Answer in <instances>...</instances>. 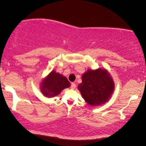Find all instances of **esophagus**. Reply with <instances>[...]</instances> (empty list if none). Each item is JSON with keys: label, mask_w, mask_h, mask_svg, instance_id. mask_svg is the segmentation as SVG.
Returning <instances> with one entry per match:
<instances>
[{"label": "esophagus", "mask_w": 146, "mask_h": 146, "mask_svg": "<svg viewBox=\"0 0 146 146\" xmlns=\"http://www.w3.org/2000/svg\"><path fill=\"white\" fill-rule=\"evenodd\" d=\"M76 84L75 83H72L71 84V88L72 89H74L75 88H76Z\"/></svg>", "instance_id": "esophagus-1"}]
</instances>
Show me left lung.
<instances>
[{"instance_id":"obj_1","label":"left lung","mask_w":146,"mask_h":146,"mask_svg":"<svg viewBox=\"0 0 146 146\" xmlns=\"http://www.w3.org/2000/svg\"><path fill=\"white\" fill-rule=\"evenodd\" d=\"M78 86L83 98L90 106H99L108 101L114 90V83L105 69L88 70Z\"/></svg>"}]
</instances>
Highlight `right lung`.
Masks as SVG:
<instances>
[{
    "instance_id": "1",
    "label": "right lung",
    "mask_w": 146,
    "mask_h": 146,
    "mask_svg": "<svg viewBox=\"0 0 146 146\" xmlns=\"http://www.w3.org/2000/svg\"><path fill=\"white\" fill-rule=\"evenodd\" d=\"M70 86V83L66 78L52 71L41 82L40 90L46 97L52 98L58 95L62 90Z\"/></svg>"
}]
</instances>
